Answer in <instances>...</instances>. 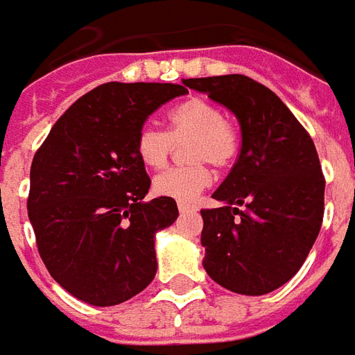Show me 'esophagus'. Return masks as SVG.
<instances>
[{
  "label": "esophagus",
  "instance_id": "obj_1",
  "mask_svg": "<svg viewBox=\"0 0 355 355\" xmlns=\"http://www.w3.org/2000/svg\"><path fill=\"white\" fill-rule=\"evenodd\" d=\"M178 211L184 215V213H193V211H198V207H193L190 203H184V201H178Z\"/></svg>",
  "mask_w": 355,
  "mask_h": 355
}]
</instances>
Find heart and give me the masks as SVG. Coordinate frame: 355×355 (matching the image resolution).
Instances as JSON below:
<instances>
[{"mask_svg":"<svg viewBox=\"0 0 355 355\" xmlns=\"http://www.w3.org/2000/svg\"><path fill=\"white\" fill-rule=\"evenodd\" d=\"M188 142V155L192 162H209L224 167L238 152V139L223 110L213 102L193 96L171 110L169 131L146 123L137 135V155L150 169H159L169 159L175 142ZM211 184V171L203 163L163 171L154 178V190L159 196L192 203Z\"/></svg>","mask_w":355,"mask_h":355,"instance_id":"1","label":"heart"}]
</instances>
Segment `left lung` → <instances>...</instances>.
Instances as JSON below:
<instances>
[{
	"mask_svg": "<svg viewBox=\"0 0 355 355\" xmlns=\"http://www.w3.org/2000/svg\"><path fill=\"white\" fill-rule=\"evenodd\" d=\"M236 116L241 150L213 193L220 207L203 209V268L224 289L266 295L304 264L323 220L325 178L310 135L270 89L241 73L193 78Z\"/></svg>",
	"mask_w": 355,
	"mask_h": 355,
	"instance_id": "left-lung-1",
	"label": "left lung"
}]
</instances>
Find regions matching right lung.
Returning <instances> with one entry per match:
<instances>
[{
	"mask_svg": "<svg viewBox=\"0 0 355 355\" xmlns=\"http://www.w3.org/2000/svg\"><path fill=\"white\" fill-rule=\"evenodd\" d=\"M175 83H104L66 110L30 169L28 218L53 279L93 306L129 300L157 270L155 234L177 220V201L154 198L137 135Z\"/></svg>",
	"mask_w": 355,
	"mask_h": 355,
	"instance_id": "right-lung-1",
	"label": "right lung"
}]
</instances>
